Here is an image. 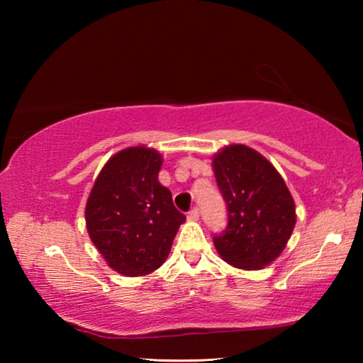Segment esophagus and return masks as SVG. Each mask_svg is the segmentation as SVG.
<instances>
[{
  "instance_id": "esophagus-1",
  "label": "esophagus",
  "mask_w": 363,
  "mask_h": 363,
  "mask_svg": "<svg viewBox=\"0 0 363 363\" xmlns=\"http://www.w3.org/2000/svg\"><path fill=\"white\" fill-rule=\"evenodd\" d=\"M199 218H200V211H199V208L194 206L192 210L189 211V214H187V219H190V220H196Z\"/></svg>"
}]
</instances>
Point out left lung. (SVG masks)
Segmentation results:
<instances>
[{
	"instance_id": "left-lung-1",
	"label": "left lung",
	"mask_w": 363,
	"mask_h": 363,
	"mask_svg": "<svg viewBox=\"0 0 363 363\" xmlns=\"http://www.w3.org/2000/svg\"><path fill=\"white\" fill-rule=\"evenodd\" d=\"M213 167L227 206V225L213 235L214 247L232 266L262 269L284 251L296 224L290 190L277 169L247 145L225 147Z\"/></svg>"
}]
</instances>
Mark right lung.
<instances>
[{
	"label": "right lung",
	"mask_w": 363,
	"mask_h": 363,
	"mask_svg": "<svg viewBox=\"0 0 363 363\" xmlns=\"http://www.w3.org/2000/svg\"><path fill=\"white\" fill-rule=\"evenodd\" d=\"M162 155L145 147L116 153L97 176L86 203V227L116 272L150 274L167 261L186 216L158 182Z\"/></svg>",
	"instance_id": "right-lung-1"
}]
</instances>
